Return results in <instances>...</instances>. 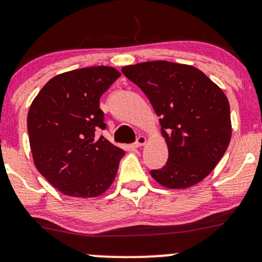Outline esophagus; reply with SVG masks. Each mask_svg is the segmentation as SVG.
I'll return each instance as SVG.
<instances>
[{
  "label": "esophagus",
  "mask_w": 262,
  "mask_h": 262,
  "mask_svg": "<svg viewBox=\"0 0 262 262\" xmlns=\"http://www.w3.org/2000/svg\"><path fill=\"white\" fill-rule=\"evenodd\" d=\"M146 142H147L146 137H144V136H139L138 138H137L136 143H134V147H142V146H144V144H146Z\"/></svg>",
  "instance_id": "34e87169"
}]
</instances>
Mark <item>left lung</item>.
Instances as JSON below:
<instances>
[{"instance_id":"8db88e82","label":"left lung","mask_w":262,"mask_h":262,"mask_svg":"<svg viewBox=\"0 0 262 262\" xmlns=\"http://www.w3.org/2000/svg\"><path fill=\"white\" fill-rule=\"evenodd\" d=\"M121 72L146 94L168 147L166 165L150 176L167 189H186L204 180L231 141L224 92L198 68L167 60L126 66Z\"/></svg>"}]
</instances>
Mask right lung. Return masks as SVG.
Returning a JSON list of instances; mask_svg holds the SVG:
<instances>
[{
  "instance_id": "add662e5",
  "label": "right lung",
  "mask_w": 262,
  "mask_h": 262,
  "mask_svg": "<svg viewBox=\"0 0 262 262\" xmlns=\"http://www.w3.org/2000/svg\"><path fill=\"white\" fill-rule=\"evenodd\" d=\"M120 77L113 67L80 68L46 83L28 114L33 160L39 172L62 194L96 198L114 181L123 149L96 129H105L100 97Z\"/></svg>"
}]
</instances>
